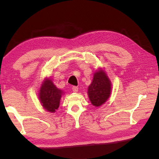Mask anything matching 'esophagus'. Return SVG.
<instances>
[{
	"instance_id": "esophagus-1",
	"label": "esophagus",
	"mask_w": 159,
	"mask_h": 159,
	"mask_svg": "<svg viewBox=\"0 0 159 159\" xmlns=\"http://www.w3.org/2000/svg\"><path fill=\"white\" fill-rule=\"evenodd\" d=\"M72 90H73V92L74 93H77L78 91H79V88L76 87V86H73V88H72Z\"/></svg>"
}]
</instances>
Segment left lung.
<instances>
[{
  "instance_id": "left-lung-1",
  "label": "left lung",
  "mask_w": 159,
  "mask_h": 159,
  "mask_svg": "<svg viewBox=\"0 0 159 159\" xmlns=\"http://www.w3.org/2000/svg\"><path fill=\"white\" fill-rule=\"evenodd\" d=\"M111 83L104 70L99 69L93 76V81L88 89L90 102L95 107H99L109 99Z\"/></svg>"
}]
</instances>
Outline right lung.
Segmentation results:
<instances>
[{"mask_svg": "<svg viewBox=\"0 0 159 159\" xmlns=\"http://www.w3.org/2000/svg\"><path fill=\"white\" fill-rule=\"evenodd\" d=\"M63 91L58 89L50 79H45L39 90V99L41 105L48 111L55 112L60 106Z\"/></svg>", "mask_w": 159, "mask_h": 159, "instance_id": "obj_1", "label": "right lung"}]
</instances>
